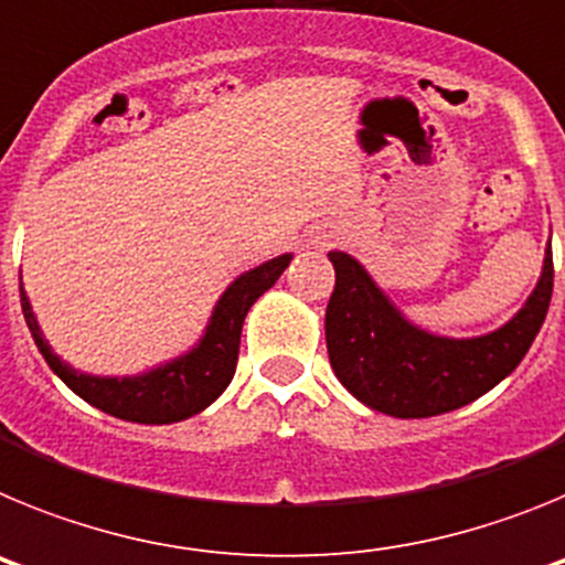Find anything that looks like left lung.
<instances>
[{"label":"left lung","mask_w":565,"mask_h":565,"mask_svg":"<svg viewBox=\"0 0 565 565\" xmlns=\"http://www.w3.org/2000/svg\"><path fill=\"white\" fill-rule=\"evenodd\" d=\"M337 286L326 311L328 359L339 382L367 407L396 418L441 416L476 402L515 371L552 302V248L526 306L487 337L447 339L411 326L367 271L344 252L328 254Z\"/></svg>","instance_id":"obj_1"}]
</instances>
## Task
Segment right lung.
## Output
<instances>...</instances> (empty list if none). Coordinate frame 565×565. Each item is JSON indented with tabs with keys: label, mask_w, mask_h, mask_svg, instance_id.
Listing matches in <instances>:
<instances>
[{
	"label": "right lung",
	"mask_w": 565,
	"mask_h": 565,
	"mask_svg": "<svg viewBox=\"0 0 565 565\" xmlns=\"http://www.w3.org/2000/svg\"><path fill=\"white\" fill-rule=\"evenodd\" d=\"M288 263H291V254H282V257L268 259L254 271H246L243 277L234 279L214 308L212 322H209L198 348H192L186 356L163 364V367L143 373V376L127 379L87 376V373L73 371L67 362H62L56 353L50 351L47 339L42 337L36 317L30 311L24 288H19V294H22L24 322L33 333V342L42 351L44 362L53 367V373L67 384L70 391L78 393L84 402H89L98 411L124 418V422L172 424L201 413L226 391L234 376V367H237L243 319H246L248 308L257 302V297H263L277 282Z\"/></svg>",
	"instance_id": "obj_1"
}]
</instances>
